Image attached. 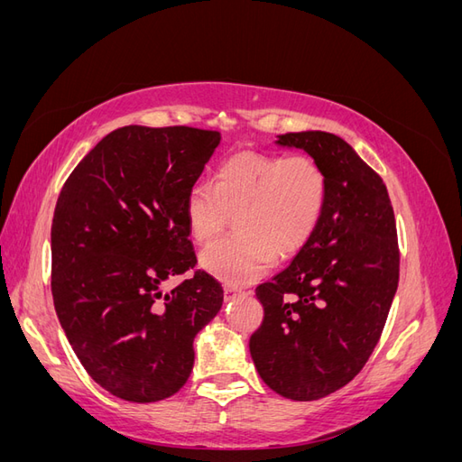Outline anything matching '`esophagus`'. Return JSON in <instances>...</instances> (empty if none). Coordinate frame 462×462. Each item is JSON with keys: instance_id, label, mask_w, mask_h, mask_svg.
<instances>
[{"instance_id": "1", "label": "esophagus", "mask_w": 462, "mask_h": 462, "mask_svg": "<svg viewBox=\"0 0 462 462\" xmlns=\"http://www.w3.org/2000/svg\"><path fill=\"white\" fill-rule=\"evenodd\" d=\"M245 291H241V289H236V287H231V285H227L226 289H223V297H226V300H231V299H235L236 295H243Z\"/></svg>"}]
</instances>
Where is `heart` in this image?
Returning <instances> with one entry per match:
<instances>
[{"label": "heart", "instance_id": "obj_1", "mask_svg": "<svg viewBox=\"0 0 462 462\" xmlns=\"http://www.w3.org/2000/svg\"><path fill=\"white\" fill-rule=\"evenodd\" d=\"M326 200L328 179L314 158L236 152L219 165L214 187L199 183L187 194V227L197 243L214 239L239 216V236L206 246L200 268L229 285L256 282L277 258L309 245Z\"/></svg>", "mask_w": 462, "mask_h": 462}]
</instances>
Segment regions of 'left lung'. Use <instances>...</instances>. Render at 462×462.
I'll return each instance as SVG.
<instances>
[{
	"mask_svg": "<svg viewBox=\"0 0 462 462\" xmlns=\"http://www.w3.org/2000/svg\"><path fill=\"white\" fill-rule=\"evenodd\" d=\"M275 144L321 165L328 200L309 245L258 285L263 321L248 348L275 393L316 401L351 382L380 339L399 283L395 214L382 177L343 138L302 131Z\"/></svg>",
	"mask_w": 462,
	"mask_h": 462,
	"instance_id": "8db88e82",
	"label": "left lung"
}]
</instances>
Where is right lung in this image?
I'll return each instance as SVG.
<instances>
[{
    "instance_id": "1",
    "label": "right lung",
    "mask_w": 462,
    "mask_h": 462,
    "mask_svg": "<svg viewBox=\"0 0 462 462\" xmlns=\"http://www.w3.org/2000/svg\"><path fill=\"white\" fill-rule=\"evenodd\" d=\"M217 131L129 125L104 136L69 175L51 223V292L80 365L111 395L156 402L185 385L192 341L223 304L194 268L189 190Z\"/></svg>"
}]
</instances>
